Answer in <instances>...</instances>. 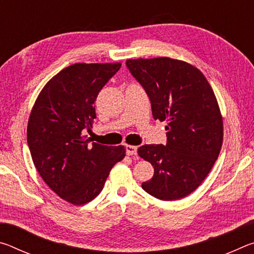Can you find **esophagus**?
<instances>
[{
  "label": "esophagus",
  "instance_id": "1",
  "mask_svg": "<svg viewBox=\"0 0 254 254\" xmlns=\"http://www.w3.org/2000/svg\"><path fill=\"white\" fill-rule=\"evenodd\" d=\"M126 150H127V156H136L137 147H135V145H127Z\"/></svg>",
  "mask_w": 254,
  "mask_h": 254
}]
</instances>
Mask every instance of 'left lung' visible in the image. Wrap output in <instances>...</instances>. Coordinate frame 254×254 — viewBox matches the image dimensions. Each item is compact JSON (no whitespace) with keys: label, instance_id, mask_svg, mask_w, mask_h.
<instances>
[{"label":"left lung","instance_id":"obj_1","mask_svg":"<svg viewBox=\"0 0 254 254\" xmlns=\"http://www.w3.org/2000/svg\"><path fill=\"white\" fill-rule=\"evenodd\" d=\"M143 86L154 120L166 121L167 144H144L137 154L154 174L142 188L161 200H176L207 177L223 143V118L212 86L191 64L169 57L127 59Z\"/></svg>","mask_w":254,"mask_h":254}]
</instances>
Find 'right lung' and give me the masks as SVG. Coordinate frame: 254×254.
I'll return each instance as SVG.
<instances>
[{
    "instance_id": "add662e5",
    "label": "right lung",
    "mask_w": 254,
    "mask_h": 254,
    "mask_svg": "<svg viewBox=\"0 0 254 254\" xmlns=\"http://www.w3.org/2000/svg\"><path fill=\"white\" fill-rule=\"evenodd\" d=\"M121 63L70 65L47 83L30 113L27 139L38 173L60 198L84 205L102 191L126 147L89 143L83 131L96 118L94 103Z\"/></svg>"
}]
</instances>
